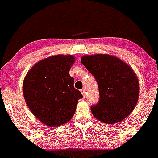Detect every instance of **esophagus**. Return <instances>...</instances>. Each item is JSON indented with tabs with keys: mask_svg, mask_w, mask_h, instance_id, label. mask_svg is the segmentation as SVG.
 Returning <instances> with one entry per match:
<instances>
[{
	"mask_svg": "<svg viewBox=\"0 0 158 158\" xmlns=\"http://www.w3.org/2000/svg\"><path fill=\"white\" fill-rule=\"evenodd\" d=\"M81 93L83 94V96H84V97H86V90L85 89H81Z\"/></svg>",
	"mask_w": 158,
	"mask_h": 158,
	"instance_id": "obj_1",
	"label": "esophagus"
}]
</instances>
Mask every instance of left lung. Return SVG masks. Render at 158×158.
Returning <instances> with one entry per match:
<instances>
[{
  "label": "left lung",
  "instance_id": "obj_1",
  "mask_svg": "<svg viewBox=\"0 0 158 158\" xmlns=\"http://www.w3.org/2000/svg\"><path fill=\"white\" fill-rule=\"evenodd\" d=\"M81 63L94 76L99 100L91 106L96 119L115 123L126 118L136 106L139 84L133 70L117 57L96 54L84 56Z\"/></svg>",
  "mask_w": 158,
  "mask_h": 158
}]
</instances>
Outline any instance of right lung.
Instances as JSON below:
<instances>
[{"label": "right lung", "mask_w": 158, "mask_h": 158, "mask_svg": "<svg viewBox=\"0 0 158 158\" xmlns=\"http://www.w3.org/2000/svg\"><path fill=\"white\" fill-rule=\"evenodd\" d=\"M74 62L72 56H50L34 65L25 76L23 95L27 106L47 126L58 127L69 121L77 101L83 98L69 74Z\"/></svg>", "instance_id": "right-lung-1"}]
</instances>
